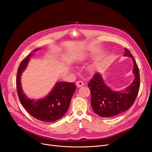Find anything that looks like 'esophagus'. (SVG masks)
<instances>
[{"instance_id": "esophagus-1", "label": "esophagus", "mask_w": 152, "mask_h": 152, "mask_svg": "<svg viewBox=\"0 0 152 152\" xmlns=\"http://www.w3.org/2000/svg\"><path fill=\"white\" fill-rule=\"evenodd\" d=\"M84 86V83L82 81H77L76 83V86L77 87H80Z\"/></svg>"}]
</instances>
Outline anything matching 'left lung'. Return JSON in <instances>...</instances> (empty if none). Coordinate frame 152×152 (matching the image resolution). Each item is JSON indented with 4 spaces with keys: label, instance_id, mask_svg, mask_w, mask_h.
<instances>
[{
    "label": "left lung",
    "instance_id": "obj_1",
    "mask_svg": "<svg viewBox=\"0 0 152 152\" xmlns=\"http://www.w3.org/2000/svg\"><path fill=\"white\" fill-rule=\"evenodd\" d=\"M124 56L134 61L135 78L124 91H113L103 82L101 75L95 73L87 84L91 90V105L94 112L101 117H113L124 112L133 104L140 88V74L138 66L131 52L125 48Z\"/></svg>",
    "mask_w": 152,
    "mask_h": 152
}]
</instances>
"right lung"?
<instances>
[{
  "mask_svg": "<svg viewBox=\"0 0 152 152\" xmlns=\"http://www.w3.org/2000/svg\"><path fill=\"white\" fill-rule=\"evenodd\" d=\"M32 55L33 53H29L26 59L21 62L18 69L16 84L18 98L21 105L33 117L44 122L55 121L66 113L76 86L74 83L58 82L45 98L38 100L28 98L23 92L20 78L22 72L26 69Z\"/></svg>",
  "mask_w": 152,
  "mask_h": 152,
  "instance_id": "add662e5",
  "label": "right lung"
}]
</instances>
